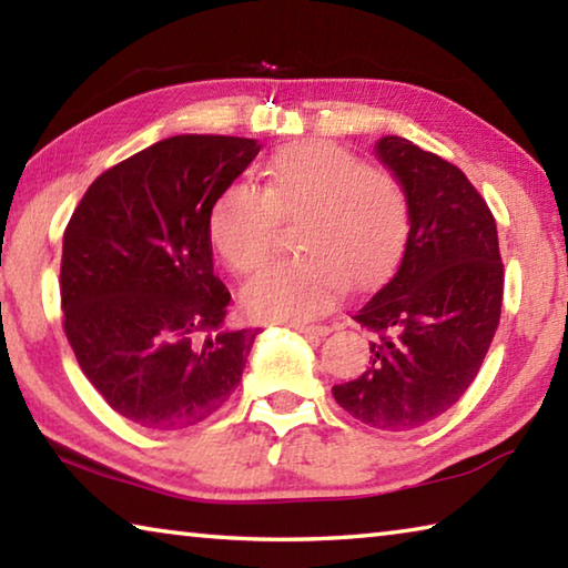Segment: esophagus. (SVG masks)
<instances>
[{
	"instance_id": "34e87169",
	"label": "esophagus",
	"mask_w": 568,
	"mask_h": 568,
	"mask_svg": "<svg viewBox=\"0 0 568 568\" xmlns=\"http://www.w3.org/2000/svg\"><path fill=\"white\" fill-rule=\"evenodd\" d=\"M293 328L297 333L307 335V338H323V335L331 333V325H307V323H295Z\"/></svg>"
}]
</instances>
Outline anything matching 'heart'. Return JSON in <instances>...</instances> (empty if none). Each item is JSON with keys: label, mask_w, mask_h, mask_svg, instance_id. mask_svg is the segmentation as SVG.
Listing matches in <instances>:
<instances>
[{"label": "heart", "mask_w": 568, "mask_h": 568, "mask_svg": "<svg viewBox=\"0 0 568 568\" xmlns=\"http://www.w3.org/2000/svg\"><path fill=\"white\" fill-rule=\"evenodd\" d=\"M263 192L233 182L210 210V243L237 275L261 267L275 250L281 220H295L297 255L263 267L243 303L263 321L301 323L353 291L386 277L406 247L408 192L388 170L363 165L331 140H301L263 165Z\"/></svg>", "instance_id": "heart-1"}]
</instances>
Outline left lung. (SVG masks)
<instances>
[{
    "label": "left lung",
    "mask_w": 568,
    "mask_h": 568,
    "mask_svg": "<svg viewBox=\"0 0 568 568\" xmlns=\"http://www.w3.org/2000/svg\"><path fill=\"white\" fill-rule=\"evenodd\" d=\"M376 155L408 192L410 230L398 271L353 315L373 333L371 361L333 398L365 426L410 430L478 376L501 321L504 263L491 210L456 165L396 134Z\"/></svg>",
    "instance_id": "left-lung-1"
}]
</instances>
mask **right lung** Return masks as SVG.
Listing matches in <instances>:
<instances>
[{
  "label": "right lung",
  "instance_id": "1",
  "mask_svg": "<svg viewBox=\"0 0 568 568\" xmlns=\"http://www.w3.org/2000/svg\"><path fill=\"white\" fill-rule=\"evenodd\" d=\"M257 140L178 134L104 170L62 240L64 335L88 381L132 423L180 430L233 396L257 331L223 328L207 220Z\"/></svg>",
  "mask_w": 568,
  "mask_h": 568
}]
</instances>
